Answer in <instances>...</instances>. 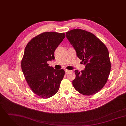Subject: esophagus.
I'll return each mask as SVG.
<instances>
[{
	"label": "esophagus",
	"mask_w": 126,
	"mask_h": 126,
	"mask_svg": "<svg viewBox=\"0 0 126 126\" xmlns=\"http://www.w3.org/2000/svg\"><path fill=\"white\" fill-rule=\"evenodd\" d=\"M65 73H66V74H67V73H69V72H71V71L68 70H67V69L65 70Z\"/></svg>",
	"instance_id": "esophagus-1"
}]
</instances>
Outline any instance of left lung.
I'll use <instances>...</instances> for the list:
<instances>
[{
  "instance_id": "left-lung-1",
  "label": "left lung",
  "mask_w": 126,
  "mask_h": 126,
  "mask_svg": "<svg viewBox=\"0 0 126 126\" xmlns=\"http://www.w3.org/2000/svg\"><path fill=\"white\" fill-rule=\"evenodd\" d=\"M66 34L77 57L86 65L81 73L75 70L73 85L83 95L94 94L105 86L110 72L111 62L107 48L98 38L87 31L76 29Z\"/></svg>"
}]
</instances>
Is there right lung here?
<instances>
[{"instance_id":"1","label":"right lung","mask_w":126,"mask_h":126,"mask_svg":"<svg viewBox=\"0 0 126 126\" xmlns=\"http://www.w3.org/2000/svg\"><path fill=\"white\" fill-rule=\"evenodd\" d=\"M65 36L64 32H46L33 37L26 46L22 70L32 91L41 98L56 94L65 75L63 69L55 70L47 62L54 59V52Z\"/></svg>"}]
</instances>
